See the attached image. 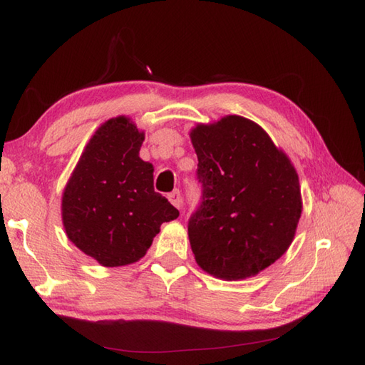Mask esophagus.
<instances>
[{"label":"esophagus","mask_w":365,"mask_h":365,"mask_svg":"<svg viewBox=\"0 0 365 365\" xmlns=\"http://www.w3.org/2000/svg\"><path fill=\"white\" fill-rule=\"evenodd\" d=\"M168 199H169V202L173 204L175 208L182 207V195H180V191H178V190H174L173 192H169Z\"/></svg>","instance_id":"obj_1"}]
</instances>
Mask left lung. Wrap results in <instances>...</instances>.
I'll list each match as a JSON object with an SVG mask.
<instances>
[{
  "label": "left lung",
  "mask_w": 365,
  "mask_h": 365,
  "mask_svg": "<svg viewBox=\"0 0 365 365\" xmlns=\"http://www.w3.org/2000/svg\"><path fill=\"white\" fill-rule=\"evenodd\" d=\"M202 197L188 221L197 265L238 281L259 274L293 242L301 216L298 174L257 123L242 115L191 130Z\"/></svg>",
  "instance_id": "1"
}]
</instances>
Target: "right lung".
Here are the masks:
<instances>
[{"mask_svg": "<svg viewBox=\"0 0 365 365\" xmlns=\"http://www.w3.org/2000/svg\"><path fill=\"white\" fill-rule=\"evenodd\" d=\"M144 133L128 118L106 120L91 138L63 195L68 240L103 267L144 257L178 210L153 190V166L139 158Z\"/></svg>", "mask_w": 365, "mask_h": 365, "instance_id": "obj_1", "label": "right lung"}]
</instances>
